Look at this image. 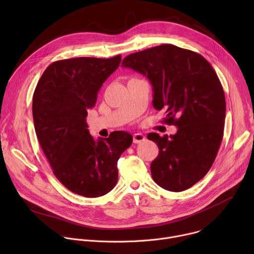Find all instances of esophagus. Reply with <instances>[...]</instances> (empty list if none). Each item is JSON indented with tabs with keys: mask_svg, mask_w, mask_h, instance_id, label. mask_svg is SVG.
Instances as JSON below:
<instances>
[{
	"mask_svg": "<svg viewBox=\"0 0 254 254\" xmlns=\"http://www.w3.org/2000/svg\"><path fill=\"white\" fill-rule=\"evenodd\" d=\"M144 140H146V136H144L142 133H134L133 134V142L134 143H140Z\"/></svg>",
	"mask_w": 254,
	"mask_h": 254,
	"instance_id": "34e87169",
	"label": "esophagus"
}]
</instances>
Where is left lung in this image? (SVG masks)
<instances>
[{
	"label": "left lung",
	"instance_id": "left-lung-1",
	"mask_svg": "<svg viewBox=\"0 0 254 254\" xmlns=\"http://www.w3.org/2000/svg\"><path fill=\"white\" fill-rule=\"evenodd\" d=\"M122 65L147 76L154 107L166 112L163 123L178 127L170 136L148 134L159 147L153 180L168 191L189 189L208 173L223 138L226 102L218 76L202 55L172 44L129 54Z\"/></svg>",
	"mask_w": 254,
	"mask_h": 254
}]
</instances>
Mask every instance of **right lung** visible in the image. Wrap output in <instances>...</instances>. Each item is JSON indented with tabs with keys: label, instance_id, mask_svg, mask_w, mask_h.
<instances>
[{
	"label": "right lung",
	"instance_id": "add662e5",
	"mask_svg": "<svg viewBox=\"0 0 254 254\" xmlns=\"http://www.w3.org/2000/svg\"><path fill=\"white\" fill-rule=\"evenodd\" d=\"M121 61V55L55 61L33 94L35 131L53 174L68 190L87 198L115 188L118 161L132 142L131 134L122 130L95 141L86 124L87 110L95 105L98 90Z\"/></svg>",
	"mask_w": 254,
	"mask_h": 254
}]
</instances>
